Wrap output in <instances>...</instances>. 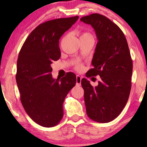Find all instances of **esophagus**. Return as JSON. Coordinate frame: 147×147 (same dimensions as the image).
<instances>
[{
	"label": "esophagus",
	"mask_w": 147,
	"mask_h": 147,
	"mask_svg": "<svg viewBox=\"0 0 147 147\" xmlns=\"http://www.w3.org/2000/svg\"><path fill=\"white\" fill-rule=\"evenodd\" d=\"M81 81H82V77L80 76H76V85L80 86L81 85Z\"/></svg>",
	"instance_id": "34e87169"
}]
</instances>
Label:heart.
I'll use <instances>...</instances> for the list:
<instances>
[{
  "label": "heart",
  "instance_id": "obj_1",
  "mask_svg": "<svg viewBox=\"0 0 147 147\" xmlns=\"http://www.w3.org/2000/svg\"><path fill=\"white\" fill-rule=\"evenodd\" d=\"M92 37V36L90 35V34L88 33H84L82 34L81 37ZM76 68L78 70H82V68H83V67H82V65H80V64H77L76 66Z\"/></svg>",
  "mask_w": 147,
  "mask_h": 147
}]
</instances>
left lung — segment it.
Here are the masks:
<instances>
[{
  "mask_svg": "<svg viewBox=\"0 0 147 147\" xmlns=\"http://www.w3.org/2000/svg\"><path fill=\"white\" fill-rule=\"evenodd\" d=\"M80 21L94 28L98 39L93 68L86 76L101 78L94 88L87 79L82 80L86 113L90 119L106 123L121 113L129 98L132 73L129 48L123 32L105 16L94 13Z\"/></svg>",
  "mask_w": 147,
  "mask_h": 147,
  "instance_id": "8db88e82",
  "label": "left lung"
}]
</instances>
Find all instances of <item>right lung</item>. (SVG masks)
Returning <instances> with one entry per match:
<instances>
[{
    "instance_id": "add662e5",
    "label": "right lung",
    "mask_w": 147,
    "mask_h": 147,
    "mask_svg": "<svg viewBox=\"0 0 147 147\" xmlns=\"http://www.w3.org/2000/svg\"><path fill=\"white\" fill-rule=\"evenodd\" d=\"M78 18H61L40 24L19 52L16 81L21 103L29 117L43 127H53L61 121L64 100L76 85V76L72 72L61 79H53L51 64L61 57L60 37Z\"/></svg>"
}]
</instances>
